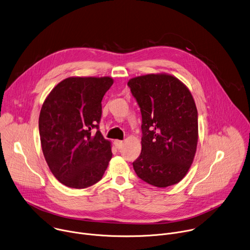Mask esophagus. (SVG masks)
<instances>
[{"mask_svg":"<svg viewBox=\"0 0 250 250\" xmlns=\"http://www.w3.org/2000/svg\"><path fill=\"white\" fill-rule=\"evenodd\" d=\"M114 145L117 148H121L123 146V142L122 141H119V140H115L114 141Z\"/></svg>","mask_w":250,"mask_h":250,"instance_id":"34e87169","label":"esophagus"}]
</instances>
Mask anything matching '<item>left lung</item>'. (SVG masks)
I'll use <instances>...</instances> for the list:
<instances>
[{"label": "left lung", "mask_w": 250, "mask_h": 250, "mask_svg": "<svg viewBox=\"0 0 250 250\" xmlns=\"http://www.w3.org/2000/svg\"><path fill=\"white\" fill-rule=\"evenodd\" d=\"M128 85L142 113V152L134 170L156 187L174 185L187 174L196 154L194 98L180 80L167 73L135 77Z\"/></svg>", "instance_id": "left-lung-1"}]
</instances>
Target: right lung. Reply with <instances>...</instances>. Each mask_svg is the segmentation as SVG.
<instances>
[{"label":"right lung","instance_id":"add662e5","mask_svg":"<svg viewBox=\"0 0 250 250\" xmlns=\"http://www.w3.org/2000/svg\"><path fill=\"white\" fill-rule=\"evenodd\" d=\"M113 84L110 77H69L45 98L39 135L45 161L53 175L70 188L83 189L101 180L112 158L111 143L97 130L102 101Z\"/></svg>","mask_w":250,"mask_h":250}]
</instances>
